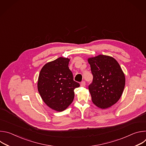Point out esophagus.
Segmentation results:
<instances>
[{"mask_svg":"<svg viewBox=\"0 0 146 146\" xmlns=\"http://www.w3.org/2000/svg\"><path fill=\"white\" fill-rule=\"evenodd\" d=\"M80 86H81V87H85V86H86V82H85L84 81H82V82H81Z\"/></svg>","mask_w":146,"mask_h":146,"instance_id":"1","label":"esophagus"}]
</instances>
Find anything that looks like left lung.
<instances>
[{"mask_svg": "<svg viewBox=\"0 0 146 146\" xmlns=\"http://www.w3.org/2000/svg\"><path fill=\"white\" fill-rule=\"evenodd\" d=\"M93 75L88 86L92 101L100 109L111 107L121 98L125 78L118 62L113 57L99 55L88 59Z\"/></svg>", "mask_w": 146, "mask_h": 146, "instance_id": "obj_1", "label": "left lung"}]
</instances>
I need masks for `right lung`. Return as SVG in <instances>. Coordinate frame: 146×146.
<instances>
[{
    "mask_svg": "<svg viewBox=\"0 0 146 146\" xmlns=\"http://www.w3.org/2000/svg\"><path fill=\"white\" fill-rule=\"evenodd\" d=\"M69 58L59 57L48 62L41 69L37 82L38 91L44 102L57 111L65 110L72 103L74 90L80 87L73 80L69 68Z\"/></svg>",
    "mask_w": 146,
    "mask_h": 146,
    "instance_id": "right-lung-1",
    "label": "right lung"
}]
</instances>
